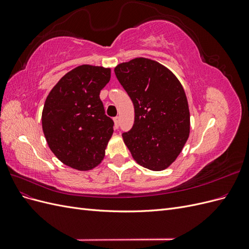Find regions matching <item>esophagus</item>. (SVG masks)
Masks as SVG:
<instances>
[{"mask_svg":"<svg viewBox=\"0 0 249 249\" xmlns=\"http://www.w3.org/2000/svg\"><path fill=\"white\" fill-rule=\"evenodd\" d=\"M114 124H115V129H117L118 125H119V117L118 116L114 117Z\"/></svg>","mask_w":249,"mask_h":249,"instance_id":"esophagus-1","label":"esophagus"}]
</instances>
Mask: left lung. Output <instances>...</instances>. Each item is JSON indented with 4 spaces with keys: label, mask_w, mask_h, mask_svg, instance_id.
I'll list each match as a JSON object with an SVG mask.
<instances>
[{
    "label": "left lung",
    "mask_w": 249,
    "mask_h": 249,
    "mask_svg": "<svg viewBox=\"0 0 249 249\" xmlns=\"http://www.w3.org/2000/svg\"><path fill=\"white\" fill-rule=\"evenodd\" d=\"M116 78L135 109L124 144L141 166L166 169L182 152L190 133V113L184 88L167 67L147 58L118 64Z\"/></svg>",
    "instance_id": "8db88e82"
}]
</instances>
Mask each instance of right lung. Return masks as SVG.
<instances>
[{
	"label": "right lung",
	"mask_w": 249,
	"mask_h": 249,
	"mask_svg": "<svg viewBox=\"0 0 249 249\" xmlns=\"http://www.w3.org/2000/svg\"><path fill=\"white\" fill-rule=\"evenodd\" d=\"M110 78V69L80 65L64 74L47 97L41 116L44 137L67 166L90 170L104 159L114 123L105 114L100 92Z\"/></svg>",
	"instance_id": "right-lung-1"
}]
</instances>
